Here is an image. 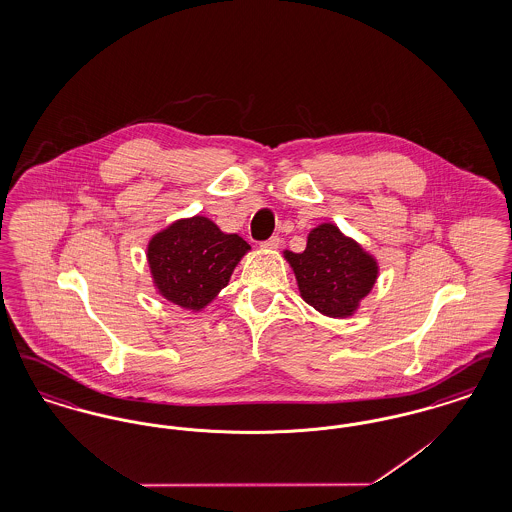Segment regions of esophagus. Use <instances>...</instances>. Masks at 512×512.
Instances as JSON below:
<instances>
[{
	"label": "esophagus",
	"instance_id": "obj_1",
	"mask_svg": "<svg viewBox=\"0 0 512 512\" xmlns=\"http://www.w3.org/2000/svg\"><path fill=\"white\" fill-rule=\"evenodd\" d=\"M280 244H282V240L278 236H272V238H268L265 242H261V247L263 249H278Z\"/></svg>",
	"mask_w": 512,
	"mask_h": 512
}]
</instances>
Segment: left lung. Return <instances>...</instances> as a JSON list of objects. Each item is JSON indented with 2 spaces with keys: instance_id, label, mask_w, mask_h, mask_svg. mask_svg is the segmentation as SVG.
Here are the masks:
<instances>
[{
  "instance_id": "obj_1",
  "label": "left lung",
  "mask_w": 512,
  "mask_h": 512,
  "mask_svg": "<svg viewBox=\"0 0 512 512\" xmlns=\"http://www.w3.org/2000/svg\"><path fill=\"white\" fill-rule=\"evenodd\" d=\"M305 303L332 318L355 315L376 284L378 263L332 222L318 224L303 253L284 251Z\"/></svg>"
}]
</instances>
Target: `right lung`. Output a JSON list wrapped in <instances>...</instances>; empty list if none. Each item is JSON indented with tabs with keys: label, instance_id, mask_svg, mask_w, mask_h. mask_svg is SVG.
Here are the masks:
<instances>
[{
	"label": "right lung",
	"instance_id": "1",
	"mask_svg": "<svg viewBox=\"0 0 512 512\" xmlns=\"http://www.w3.org/2000/svg\"><path fill=\"white\" fill-rule=\"evenodd\" d=\"M251 247L238 234H226L207 217L172 222L147 244L153 286L174 305L201 311L228 280Z\"/></svg>",
	"mask_w": 512,
	"mask_h": 512
}]
</instances>
